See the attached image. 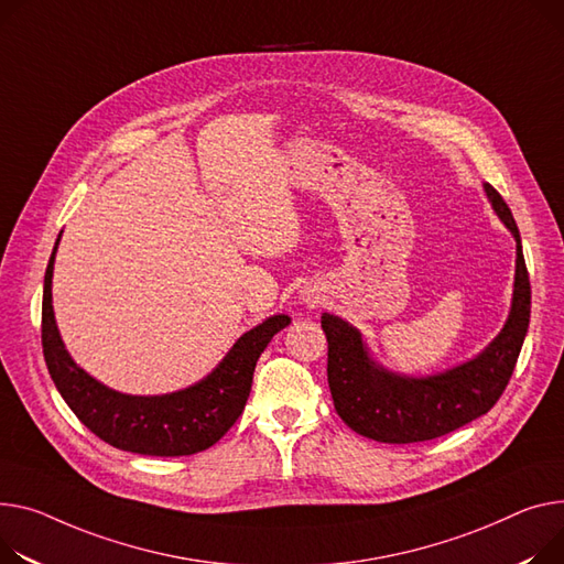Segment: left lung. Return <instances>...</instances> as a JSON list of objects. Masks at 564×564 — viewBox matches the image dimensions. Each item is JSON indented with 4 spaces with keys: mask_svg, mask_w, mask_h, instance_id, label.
<instances>
[{
    "mask_svg": "<svg viewBox=\"0 0 564 564\" xmlns=\"http://www.w3.org/2000/svg\"><path fill=\"white\" fill-rule=\"evenodd\" d=\"M485 193L517 238V274L510 317L478 358L429 379L397 377L367 358L354 326L335 315H322L333 405L356 433L390 444L435 440L485 415L503 394L531 322V281L508 204L490 183H485Z\"/></svg>",
    "mask_w": 564,
    "mask_h": 564,
    "instance_id": "1",
    "label": "left lung"
}]
</instances>
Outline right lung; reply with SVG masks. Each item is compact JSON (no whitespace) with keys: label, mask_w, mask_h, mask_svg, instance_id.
I'll return each instance as SVG.
<instances>
[{"label":"right lung","mask_w":564,"mask_h":564,"mask_svg":"<svg viewBox=\"0 0 564 564\" xmlns=\"http://www.w3.org/2000/svg\"><path fill=\"white\" fill-rule=\"evenodd\" d=\"M54 253L43 290V354L65 403L99 440L140 456H193L206 452L242 415L253 369L272 337L290 324L274 315L245 333L202 383L165 397H129L97 383L67 356L52 311Z\"/></svg>","instance_id":"add662e5"}]
</instances>
